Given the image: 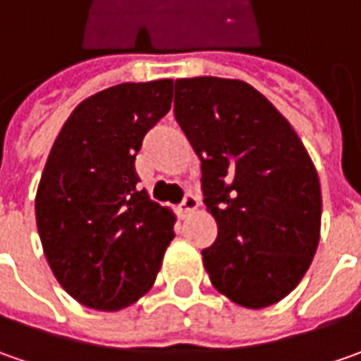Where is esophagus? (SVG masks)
<instances>
[{
    "label": "esophagus",
    "instance_id": "34e87169",
    "mask_svg": "<svg viewBox=\"0 0 361 361\" xmlns=\"http://www.w3.org/2000/svg\"><path fill=\"white\" fill-rule=\"evenodd\" d=\"M197 208V197L194 194H185L183 196V202L180 204V214L181 218H185V216H190L192 212Z\"/></svg>",
    "mask_w": 361,
    "mask_h": 361
}]
</instances>
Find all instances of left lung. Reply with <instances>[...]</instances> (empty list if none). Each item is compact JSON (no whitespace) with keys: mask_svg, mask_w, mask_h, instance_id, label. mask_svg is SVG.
Here are the masks:
<instances>
[{"mask_svg":"<svg viewBox=\"0 0 361 361\" xmlns=\"http://www.w3.org/2000/svg\"><path fill=\"white\" fill-rule=\"evenodd\" d=\"M173 115L202 161L204 204L218 222L202 250L212 285L248 309L279 303L315 257L322 188L301 139L243 80H176Z\"/></svg>","mask_w":361,"mask_h":361,"instance_id":"obj_1","label":"left lung"}]
</instances>
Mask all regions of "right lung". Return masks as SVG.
<instances>
[{
	"label": "right lung",
	"mask_w": 361,
	"mask_h": 361,
	"mask_svg": "<svg viewBox=\"0 0 361 361\" xmlns=\"http://www.w3.org/2000/svg\"><path fill=\"white\" fill-rule=\"evenodd\" d=\"M173 80L123 82L82 101L56 137L36 194L52 273L78 303L118 311L155 283L173 214L137 188L143 137L171 109Z\"/></svg>",
	"instance_id": "right-lung-1"
}]
</instances>
